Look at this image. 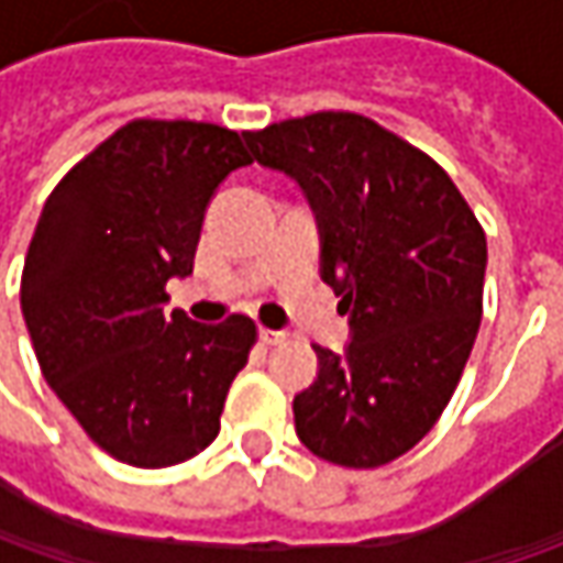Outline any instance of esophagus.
<instances>
[{"label":"esophagus","mask_w":563,"mask_h":563,"mask_svg":"<svg viewBox=\"0 0 563 563\" xmlns=\"http://www.w3.org/2000/svg\"><path fill=\"white\" fill-rule=\"evenodd\" d=\"M260 341L266 347H275V344H285L288 341V332H278V329H260Z\"/></svg>","instance_id":"1"}]
</instances>
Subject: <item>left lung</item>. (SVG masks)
Masks as SVG:
<instances>
[{
    "label": "left lung",
    "mask_w": 563,
    "mask_h": 563,
    "mask_svg": "<svg viewBox=\"0 0 563 563\" xmlns=\"http://www.w3.org/2000/svg\"><path fill=\"white\" fill-rule=\"evenodd\" d=\"M256 163L291 175L322 234V278L351 313L338 357L294 398L316 457L373 470L439 422L483 319L486 231L442 165L357 112L250 131Z\"/></svg>",
    "instance_id": "obj_1"
}]
</instances>
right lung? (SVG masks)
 Masks as SVG:
<instances>
[{
  "label": "right lung",
  "instance_id": "right-lung-1",
  "mask_svg": "<svg viewBox=\"0 0 563 563\" xmlns=\"http://www.w3.org/2000/svg\"><path fill=\"white\" fill-rule=\"evenodd\" d=\"M250 163L247 134L222 124L134 119L43 203L21 313L43 378L121 464L175 466L219 435L256 325H200L163 303L168 278L194 272L216 187Z\"/></svg>",
  "mask_w": 563,
  "mask_h": 563
}]
</instances>
